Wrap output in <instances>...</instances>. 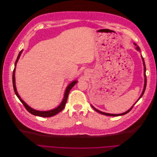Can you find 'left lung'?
<instances>
[{"instance_id": "left-lung-1", "label": "left lung", "mask_w": 157, "mask_h": 157, "mask_svg": "<svg viewBox=\"0 0 157 157\" xmlns=\"http://www.w3.org/2000/svg\"><path fill=\"white\" fill-rule=\"evenodd\" d=\"M134 44L136 46V49L137 50H138L139 52H140V48H139V46H137V44H136V43H134ZM141 58H142V60H143V63H144V77H145V83H144V90H143V92H142V93H141V96H140V97L139 98V99H137V101L139 100V99L142 97V96H143L144 95V92H145V88H146V84H147V78H146V75H145V72H146V67H145V61H144V58H143V57L141 56ZM137 101L135 103V104L137 102ZM135 104H134V105H133V106L129 109V110H128L127 111H126L125 113H121V114H110V113H104V112H102V111H99V110H98L97 109H96L95 107H94L92 105H91L92 107V108L94 109L95 111H97L98 113H101V114H102V115H106V116H112V117H117V116H121V115H126V113H129L130 111H131V109L133 108V107H134V105H135Z\"/></svg>"}]
</instances>
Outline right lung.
<instances>
[{
	"label": "right lung",
	"mask_w": 157,
	"mask_h": 157,
	"mask_svg": "<svg viewBox=\"0 0 157 157\" xmlns=\"http://www.w3.org/2000/svg\"><path fill=\"white\" fill-rule=\"evenodd\" d=\"M23 52V50H21V52L19 53L18 54V56L17 58L16 59V63H15V68H14L13 69V75H12V82H13V90H14V92H15V94L17 96V97L18 98V99H20V101L23 103V105H24V107H25V109H27V110L29 111L30 113H31L32 115H35V116H39V117H52V116H54L56 115H57L58 113H59L60 111H61L63 110V109H64L65 106V104H66V102H67V98H68V95H69V93L70 92L71 89L75 85L77 84V80H74V81H73L72 82H71L69 85L67 87V88H66L65 90V94H64V97H63V99L62 101H61V103H60V105L57 107L56 108L52 109V110H50V111H37V110H35V109H33V108L30 107L29 105H27V104L23 100V99L20 98V96H19V94L17 92V90H16V80H15V71H16V64H17V61L19 59V58H20V57L22 53Z\"/></svg>",
	"instance_id": "1"
}]
</instances>
